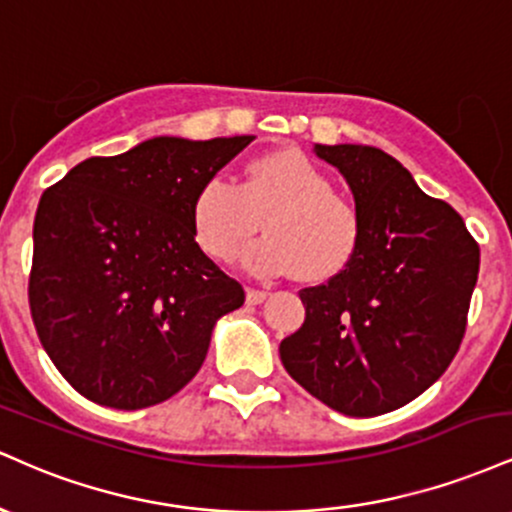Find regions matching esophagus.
I'll return each instance as SVG.
<instances>
[{
    "label": "esophagus",
    "mask_w": 512,
    "mask_h": 512,
    "mask_svg": "<svg viewBox=\"0 0 512 512\" xmlns=\"http://www.w3.org/2000/svg\"><path fill=\"white\" fill-rule=\"evenodd\" d=\"M248 303L250 305H260L264 298H267V291H260V289H248Z\"/></svg>",
    "instance_id": "34e87169"
}]
</instances>
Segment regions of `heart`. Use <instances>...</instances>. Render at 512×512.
<instances>
[{"mask_svg":"<svg viewBox=\"0 0 512 512\" xmlns=\"http://www.w3.org/2000/svg\"><path fill=\"white\" fill-rule=\"evenodd\" d=\"M260 223L267 236L243 257L257 276L293 269L301 281H327L349 267L363 236L354 199L334 190L330 175L293 149L252 158L238 185L207 180L192 204V233L216 262L236 260Z\"/></svg>","mask_w":512,"mask_h":512,"instance_id":"heart-1","label":"heart"}]
</instances>
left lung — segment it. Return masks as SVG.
<instances>
[{"label": "left lung", "instance_id": "left-lung-1", "mask_svg": "<svg viewBox=\"0 0 512 512\" xmlns=\"http://www.w3.org/2000/svg\"><path fill=\"white\" fill-rule=\"evenodd\" d=\"M315 154L349 182L363 236L344 272L298 293L305 322L281 342V363L339 414H387L436 383L460 349L479 245L385 151L315 144Z\"/></svg>", "mask_w": 512, "mask_h": 512}]
</instances>
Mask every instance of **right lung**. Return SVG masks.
<instances>
[{
	"label": "right lung",
	"instance_id": "add662e5",
	"mask_svg": "<svg viewBox=\"0 0 512 512\" xmlns=\"http://www.w3.org/2000/svg\"><path fill=\"white\" fill-rule=\"evenodd\" d=\"M255 137H154L93 156L40 197L28 303L69 385L113 409H146L190 383L221 315L245 303L204 255L192 204Z\"/></svg>",
	"mask_w": 512,
	"mask_h": 512
}]
</instances>
